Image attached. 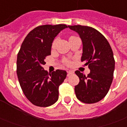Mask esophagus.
I'll return each mask as SVG.
<instances>
[{"label":"esophagus","mask_w":127,"mask_h":127,"mask_svg":"<svg viewBox=\"0 0 127 127\" xmlns=\"http://www.w3.org/2000/svg\"><path fill=\"white\" fill-rule=\"evenodd\" d=\"M67 73H68V75H68V76H69L70 75L73 74V73L74 72L73 71H71V70H69V71H67Z\"/></svg>","instance_id":"obj_1"}]
</instances>
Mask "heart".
Instances as JSON below:
<instances>
[{"mask_svg":"<svg viewBox=\"0 0 127 127\" xmlns=\"http://www.w3.org/2000/svg\"><path fill=\"white\" fill-rule=\"evenodd\" d=\"M73 37H75V36H71V37H70V39H71V38H73ZM56 43V40H54V42H53V43H52V47H55Z\"/></svg>","mask_w":127,"mask_h":127,"instance_id":"obj_1","label":"heart"}]
</instances>
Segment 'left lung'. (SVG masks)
I'll use <instances>...</instances> for the list:
<instances>
[{"mask_svg": "<svg viewBox=\"0 0 127 127\" xmlns=\"http://www.w3.org/2000/svg\"><path fill=\"white\" fill-rule=\"evenodd\" d=\"M82 39L83 53L81 61L91 70L87 76L76 71L80 82L75 93L80 101L95 103L105 96L112 84L115 61L112 47L105 37L96 29L86 26H68Z\"/></svg>", "mask_w": 127, "mask_h": 127, "instance_id": "1", "label": "left lung"}]
</instances>
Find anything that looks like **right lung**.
I'll return each mask as SVG.
<instances>
[{"label": "right lung", "instance_id": "add662e5", "mask_svg": "<svg viewBox=\"0 0 127 127\" xmlns=\"http://www.w3.org/2000/svg\"><path fill=\"white\" fill-rule=\"evenodd\" d=\"M65 24L43 25L34 29L24 40L17 57V75L22 90L32 103L48 107L58 99V88L66 72L57 69L52 73L43 69L45 59L51 55L54 39Z\"/></svg>", "mask_w": 127, "mask_h": 127}]
</instances>
